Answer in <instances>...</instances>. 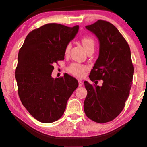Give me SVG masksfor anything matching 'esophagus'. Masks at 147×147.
<instances>
[{
    "label": "esophagus",
    "instance_id": "34e87169",
    "mask_svg": "<svg viewBox=\"0 0 147 147\" xmlns=\"http://www.w3.org/2000/svg\"><path fill=\"white\" fill-rule=\"evenodd\" d=\"M78 83H79V86L80 87H81V86H82L84 85V82H82V81H81V80H79V81H78Z\"/></svg>",
    "mask_w": 147,
    "mask_h": 147
}]
</instances>
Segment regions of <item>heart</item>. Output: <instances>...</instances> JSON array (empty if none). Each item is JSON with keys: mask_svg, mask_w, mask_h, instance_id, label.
Segmentation results:
<instances>
[{"mask_svg": "<svg viewBox=\"0 0 147 147\" xmlns=\"http://www.w3.org/2000/svg\"><path fill=\"white\" fill-rule=\"evenodd\" d=\"M82 43L84 47L85 48L86 51H88V50L93 49H94L95 47V42L94 40L90 37H84L82 39ZM70 48H71V44L69 43L66 46L65 53L69 52ZM69 71L73 75L77 76V77L81 78L84 75V71L86 69V67L84 65H80L78 63H72L69 67Z\"/></svg>", "mask_w": 147, "mask_h": 147, "instance_id": "b5f03b06", "label": "heart"}]
</instances>
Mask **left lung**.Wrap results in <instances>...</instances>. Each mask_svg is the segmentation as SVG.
<instances>
[{"label":"left lung","instance_id":"8db88e82","mask_svg":"<svg viewBox=\"0 0 147 147\" xmlns=\"http://www.w3.org/2000/svg\"><path fill=\"white\" fill-rule=\"evenodd\" d=\"M86 28L100 44L99 56L89 78L92 82L102 80L103 84L92 86L84 82L88 94L84 109L90 119L105 123L119 115L129 96L134 74L131 52L123 36L109 22L98 20Z\"/></svg>","mask_w":147,"mask_h":147}]
</instances>
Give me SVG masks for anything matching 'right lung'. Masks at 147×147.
Instances as JSON below:
<instances>
[{
  "mask_svg": "<svg viewBox=\"0 0 147 147\" xmlns=\"http://www.w3.org/2000/svg\"><path fill=\"white\" fill-rule=\"evenodd\" d=\"M78 30V25L46 24L30 32L19 50L15 79L20 100L30 114L43 123L61 117L78 86V80L67 74L51 77L53 65L64 59L66 46Z\"/></svg>",
  "mask_w": 147,
  "mask_h": 147,
  "instance_id": "add662e5",
  "label": "right lung"
}]
</instances>
